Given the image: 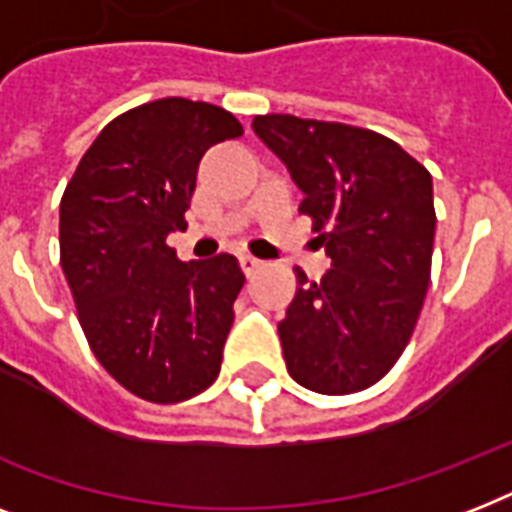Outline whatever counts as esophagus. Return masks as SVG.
Returning <instances> with one entry per match:
<instances>
[{"instance_id":"obj_1","label":"esophagus","mask_w":512,"mask_h":512,"mask_svg":"<svg viewBox=\"0 0 512 512\" xmlns=\"http://www.w3.org/2000/svg\"><path fill=\"white\" fill-rule=\"evenodd\" d=\"M239 265H241V271L247 273V276H252V273H257L260 268H263V263H260V260H257V257H252V255H241Z\"/></svg>"}]
</instances>
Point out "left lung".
<instances>
[{
    "mask_svg": "<svg viewBox=\"0 0 512 512\" xmlns=\"http://www.w3.org/2000/svg\"><path fill=\"white\" fill-rule=\"evenodd\" d=\"M252 130L305 193L300 212L332 257L321 281L297 268L279 324L292 380L324 396L382 380L404 353L430 284L436 236L433 180L380 132L289 114Z\"/></svg>",
    "mask_w": 512,
    "mask_h": 512,
    "instance_id": "left-lung-1",
    "label": "left lung"
}]
</instances>
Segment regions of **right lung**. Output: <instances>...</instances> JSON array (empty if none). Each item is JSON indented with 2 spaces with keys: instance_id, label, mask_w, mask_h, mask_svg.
<instances>
[{
  "instance_id": "add662e5",
  "label": "right lung",
  "mask_w": 512,
  "mask_h": 512,
  "mask_svg": "<svg viewBox=\"0 0 512 512\" xmlns=\"http://www.w3.org/2000/svg\"><path fill=\"white\" fill-rule=\"evenodd\" d=\"M244 135L225 108L162 98L116 116L60 199V265L92 353L122 388L177 404L217 380L244 273L233 255L167 244L207 148Z\"/></svg>"
}]
</instances>
